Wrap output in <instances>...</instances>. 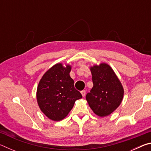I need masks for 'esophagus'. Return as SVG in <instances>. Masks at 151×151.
I'll return each mask as SVG.
<instances>
[{
    "label": "esophagus",
    "mask_w": 151,
    "mask_h": 151,
    "mask_svg": "<svg viewBox=\"0 0 151 151\" xmlns=\"http://www.w3.org/2000/svg\"><path fill=\"white\" fill-rule=\"evenodd\" d=\"M81 94H82V95H83V96L84 97V96H85L86 95V91H85V90L82 91H81Z\"/></svg>",
    "instance_id": "34e87169"
}]
</instances>
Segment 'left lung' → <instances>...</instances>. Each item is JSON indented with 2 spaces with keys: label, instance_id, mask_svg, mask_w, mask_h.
Masks as SVG:
<instances>
[{
  "label": "left lung",
  "instance_id": "left-lung-1",
  "mask_svg": "<svg viewBox=\"0 0 151 151\" xmlns=\"http://www.w3.org/2000/svg\"><path fill=\"white\" fill-rule=\"evenodd\" d=\"M93 87L86 95L90 108L97 116L104 117L112 113L120 106L124 88L111 66L102 63L90 66Z\"/></svg>",
  "mask_w": 151,
  "mask_h": 151
}]
</instances>
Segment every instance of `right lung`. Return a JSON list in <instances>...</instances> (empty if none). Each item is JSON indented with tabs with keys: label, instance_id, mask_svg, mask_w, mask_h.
<instances>
[{
	"label": "right lung",
	"instance_id": "right-lung-1",
	"mask_svg": "<svg viewBox=\"0 0 151 151\" xmlns=\"http://www.w3.org/2000/svg\"><path fill=\"white\" fill-rule=\"evenodd\" d=\"M72 66L59 63L47 70L37 86V101L40 111L48 119L60 121L65 118L82 94L70 77Z\"/></svg>",
	"mask_w": 151,
	"mask_h": 151
}]
</instances>
